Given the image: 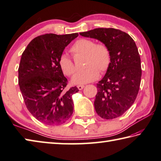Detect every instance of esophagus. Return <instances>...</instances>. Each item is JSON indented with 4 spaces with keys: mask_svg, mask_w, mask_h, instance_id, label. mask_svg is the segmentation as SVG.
<instances>
[{
    "mask_svg": "<svg viewBox=\"0 0 161 161\" xmlns=\"http://www.w3.org/2000/svg\"><path fill=\"white\" fill-rule=\"evenodd\" d=\"M84 85H78L77 86V88L79 90H82L84 89Z\"/></svg>",
    "mask_w": 161,
    "mask_h": 161,
    "instance_id": "34e87169",
    "label": "esophagus"
}]
</instances>
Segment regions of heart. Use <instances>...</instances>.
Instances as JSON below:
<instances>
[{
	"label": "heart",
	"instance_id": "obj_1",
	"mask_svg": "<svg viewBox=\"0 0 161 161\" xmlns=\"http://www.w3.org/2000/svg\"><path fill=\"white\" fill-rule=\"evenodd\" d=\"M70 51L75 55L85 56L84 70L79 72L72 78L74 84H85L95 81L101 72L108 70L111 63V53L108 47L102 43L96 44L95 41L81 38L77 40L71 47ZM61 71L67 76H71L75 72V65L69 56L63 53L58 60Z\"/></svg>",
	"mask_w": 161,
	"mask_h": 161
}]
</instances>
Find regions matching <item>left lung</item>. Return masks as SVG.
<instances>
[{
	"label": "left lung",
	"mask_w": 161,
	"mask_h": 161,
	"mask_svg": "<svg viewBox=\"0 0 161 161\" xmlns=\"http://www.w3.org/2000/svg\"><path fill=\"white\" fill-rule=\"evenodd\" d=\"M80 34L100 41L109 49L111 63L97 84L94 107L103 119L117 118L132 106L140 89L141 60L136 44L128 34L112 28H95Z\"/></svg>",
	"instance_id": "8db88e82"
}]
</instances>
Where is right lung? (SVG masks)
<instances>
[{"mask_svg":"<svg viewBox=\"0 0 161 161\" xmlns=\"http://www.w3.org/2000/svg\"><path fill=\"white\" fill-rule=\"evenodd\" d=\"M79 36L45 34L36 37L22 53L19 85L28 111L49 125L64 124L73 113L72 96L76 86L65 90L66 79L58 65L65 47Z\"/></svg>","mask_w":161,"mask_h":161,"instance_id":"1","label":"right lung"}]
</instances>
